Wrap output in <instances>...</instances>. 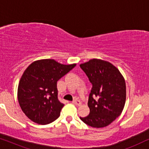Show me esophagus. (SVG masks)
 <instances>
[{"label": "esophagus", "instance_id": "34e87169", "mask_svg": "<svg viewBox=\"0 0 149 149\" xmlns=\"http://www.w3.org/2000/svg\"><path fill=\"white\" fill-rule=\"evenodd\" d=\"M72 103L77 106H80L81 104V102L79 100H74L72 101Z\"/></svg>", "mask_w": 149, "mask_h": 149}]
</instances>
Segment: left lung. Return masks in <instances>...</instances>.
<instances>
[{
  "label": "left lung",
  "instance_id": "1",
  "mask_svg": "<svg viewBox=\"0 0 149 149\" xmlns=\"http://www.w3.org/2000/svg\"><path fill=\"white\" fill-rule=\"evenodd\" d=\"M80 66L93 85L88 100L89 115L80 119L91 127H106L123 110L126 100L125 79L117 67L101 59H91Z\"/></svg>",
  "mask_w": 149,
  "mask_h": 149
}]
</instances>
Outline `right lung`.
<instances>
[{
	"instance_id": "right-lung-1",
	"label": "right lung",
	"mask_w": 149,
	"mask_h": 149,
	"mask_svg": "<svg viewBox=\"0 0 149 149\" xmlns=\"http://www.w3.org/2000/svg\"><path fill=\"white\" fill-rule=\"evenodd\" d=\"M76 66L54 59L36 60L20 79L17 99L22 111L32 121L46 125L60 117L64 104L58 99L57 81Z\"/></svg>"
}]
</instances>
